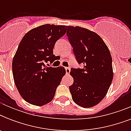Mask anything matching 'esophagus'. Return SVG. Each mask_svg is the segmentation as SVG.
Here are the masks:
<instances>
[{
    "mask_svg": "<svg viewBox=\"0 0 131 131\" xmlns=\"http://www.w3.org/2000/svg\"><path fill=\"white\" fill-rule=\"evenodd\" d=\"M65 70H66V73L67 74V75H69V74L70 73V71H71V69H70V68L66 67Z\"/></svg>",
    "mask_w": 131,
    "mask_h": 131,
    "instance_id": "34e87169",
    "label": "esophagus"
}]
</instances>
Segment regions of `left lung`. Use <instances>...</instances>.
<instances>
[{"label":"left lung","instance_id":"obj_1","mask_svg":"<svg viewBox=\"0 0 131 131\" xmlns=\"http://www.w3.org/2000/svg\"><path fill=\"white\" fill-rule=\"evenodd\" d=\"M67 35L77 61L84 64L71 69L72 99L80 107H92L105 96L114 78L110 51L101 37L87 28L69 26Z\"/></svg>","mask_w":131,"mask_h":131}]
</instances>
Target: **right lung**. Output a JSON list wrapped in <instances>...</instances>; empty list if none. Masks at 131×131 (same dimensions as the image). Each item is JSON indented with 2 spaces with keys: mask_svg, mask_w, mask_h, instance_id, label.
<instances>
[{
  "mask_svg": "<svg viewBox=\"0 0 131 131\" xmlns=\"http://www.w3.org/2000/svg\"><path fill=\"white\" fill-rule=\"evenodd\" d=\"M66 26L44 24L24 36L12 62L13 80L19 94L26 101L37 106L51 102L62 77L63 67H47L55 60L56 42L65 35Z\"/></svg>",
  "mask_w": 131,
  "mask_h": 131,
  "instance_id": "obj_1",
  "label": "right lung"
}]
</instances>
